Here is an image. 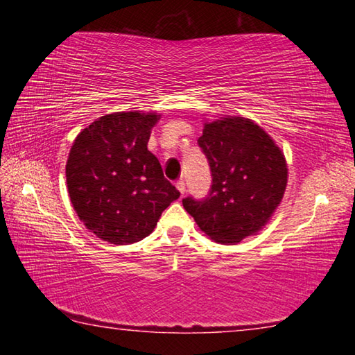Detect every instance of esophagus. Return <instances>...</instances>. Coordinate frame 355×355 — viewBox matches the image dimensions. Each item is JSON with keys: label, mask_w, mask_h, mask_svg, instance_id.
<instances>
[{"label": "esophagus", "mask_w": 355, "mask_h": 355, "mask_svg": "<svg viewBox=\"0 0 355 355\" xmlns=\"http://www.w3.org/2000/svg\"><path fill=\"white\" fill-rule=\"evenodd\" d=\"M175 186H177V189L180 191V194L183 196V194H184V189H186V184H184L183 180H180V182H177Z\"/></svg>", "instance_id": "esophagus-1"}]
</instances>
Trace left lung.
Instances as JSON below:
<instances>
[{
    "label": "left lung",
    "instance_id": "obj_1",
    "mask_svg": "<svg viewBox=\"0 0 355 355\" xmlns=\"http://www.w3.org/2000/svg\"><path fill=\"white\" fill-rule=\"evenodd\" d=\"M199 147L211 171V188L202 200L183 199L200 230L220 244L243 241L266 225L282 202L288 167L282 150L250 119L207 122Z\"/></svg>",
    "mask_w": 355,
    "mask_h": 355
}]
</instances>
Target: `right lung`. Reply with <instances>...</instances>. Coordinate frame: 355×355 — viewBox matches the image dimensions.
I'll return each instance as SVG.
<instances>
[{
    "instance_id": "1",
    "label": "right lung",
    "mask_w": 355,
    "mask_h": 355,
    "mask_svg": "<svg viewBox=\"0 0 355 355\" xmlns=\"http://www.w3.org/2000/svg\"><path fill=\"white\" fill-rule=\"evenodd\" d=\"M158 120L155 112L107 114L84 128L70 148L65 166L70 202L103 241H141L180 197L147 148Z\"/></svg>"
}]
</instances>
